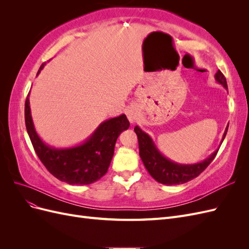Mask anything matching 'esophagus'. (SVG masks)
I'll return each mask as SVG.
<instances>
[{"label":"esophagus","instance_id":"34e87169","mask_svg":"<svg viewBox=\"0 0 249 249\" xmlns=\"http://www.w3.org/2000/svg\"><path fill=\"white\" fill-rule=\"evenodd\" d=\"M126 116H127V118H129V120H130V123H134L135 122V114H134V112L133 111H131V110H129L126 112Z\"/></svg>","mask_w":249,"mask_h":249}]
</instances>
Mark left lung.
Instances as JSON below:
<instances>
[{"label":"left lung","instance_id":"obj_1","mask_svg":"<svg viewBox=\"0 0 249 249\" xmlns=\"http://www.w3.org/2000/svg\"><path fill=\"white\" fill-rule=\"evenodd\" d=\"M215 80L221 84L225 89H228L227 80H225L223 73L218 71L215 73ZM229 125L225 129L221 143L228 133ZM135 133L137 134L139 143V155L141 160L144 164L145 168L149 172L157 182L164 185H179L189 182L194 178L198 177L200 173L205 170L210 163L214 160L218 149L211 155L206 160L195 164H178L172 162L171 160L164 157L160 150L157 148L153 139L148 135L143 132L138 125L135 126Z\"/></svg>","mask_w":249,"mask_h":249}]
</instances>
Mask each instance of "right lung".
Returning <instances> with one entry per match:
<instances>
[{
	"mask_svg": "<svg viewBox=\"0 0 249 249\" xmlns=\"http://www.w3.org/2000/svg\"><path fill=\"white\" fill-rule=\"evenodd\" d=\"M43 66H40L37 76ZM29 95L30 92L25 103L27 132L35 153L52 175L70 185H89L106 175L116 140L130 126L126 116L122 114L102 123L91 136L79 145L55 148L46 144L35 131Z\"/></svg>",
	"mask_w": 249,
	"mask_h": 249,
	"instance_id": "1",
	"label": "right lung"
}]
</instances>
